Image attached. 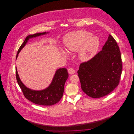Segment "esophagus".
Listing matches in <instances>:
<instances>
[{"label": "esophagus", "instance_id": "1", "mask_svg": "<svg viewBox=\"0 0 134 134\" xmlns=\"http://www.w3.org/2000/svg\"><path fill=\"white\" fill-rule=\"evenodd\" d=\"M68 72L70 74H73L75 72V70L73 68H69L68 69Z\"/></svg>", "mask_w": 134, "mask_h": 134}]
</instances>
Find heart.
Returning <instances> with one entry per match:
<instances>
[{
    "mask_svg": "<svg viewBox=\"0 0 134 134\" xmlns=\"http://www.w3.org/2000/svg\"><path fill=\"white\" fill-rule=\"evenodd\" d=\"M64 44L71 51L79 49V57L81 60H88L97 52L99 45L98 38L92 36V34L84 30L74 31L68 34L64 38ZM63 54H66L63 51Z\"/></svg>",
    "mask_w": 134,
    "mask_h": 134,
    "instance_id": "1",
    "label": "heart"
}]
</instances>
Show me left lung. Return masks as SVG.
I'll list each match as a JSON object with an SVG mask.
<instances>
[{
    "instance_id": "1",
    "label": "left lung",
    "mask_w": 134,
    "mask_h": 134,
    "mask_svg": "<svg viewBox=\"0 0 134 134\" xmlns=\"http://www.w3.org/2000/svg\"><path fill=\"white\" fill-rule=\"evenodd\" d=\"M122 71L119 47L109 35L102 50L81 63L77 73L82 90L91 97L100 98L109 94L118 86Z\"/></svg>"
}]
</instances>
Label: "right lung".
<instances>
[{"instance_id": "1", "label": "right lung", "mask_w": 134, "mask_h": 134, "mask_svg": "<svg viewBox=\"0 0 134 134\" xmlns=\"http://www.w3.org/2000/svg\"><path fill=\"white\" fill-rule=\"evenodd\" d=\"M45 34L46 32L37 33L27 36L20 46L16 58L18 57L19 52L25 45L29 38L36 37ZM69 74L65 68L59 69L57 70L51 85L47 88L42 91H35L27 88L22 83L19 79L16 68V80L24 96L30 102L40 105L52 106L57 103L63 96L64 84Z\"/></svg>"}]
</instances>
